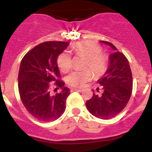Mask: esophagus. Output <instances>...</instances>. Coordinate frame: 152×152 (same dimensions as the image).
<instances>
[{
  "instance_id": "34e87169",
  "label": "esophagus",
  "mask_w": 152,
  "mask_h": 152,
  "mask_svg": "<svg viewBox=\"0 0 152 152\" xmlns=\"http://www.w3.org/2000/svg\"><path fill=\"white\" fill-rule=\"evenodd\" d=\"M71 91H79V92H81L82 91V89H78V88H72L71 89Z\"/></svg>"
}]
</instances>
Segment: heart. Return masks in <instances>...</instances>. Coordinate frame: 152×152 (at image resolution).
Listing matches in <instances>:
<instances>
[{"mask_svg":"<svg viewBox=\"0 0 152 152\" xmlns=\"http://www.w3.org/2000/svg\"><path fill=\"white\" fill-rule=\"evenodd\" d=\"M72 50L76 56L85 57L83 70H73L65 78L66 83L74 87H81L92 78L93 72L99 76L105 73L108 67V56L102 51V48L96 42L82 41L73 44ZM58 67L62 72H67L72 67L71 56L67 51H63L58 56L56 60ZM90 69L91 70H90Z\"/></svg>","mask_w":152,"mask_h":152,"instance_id":"heart-1","label":"heart"}]
</instances>
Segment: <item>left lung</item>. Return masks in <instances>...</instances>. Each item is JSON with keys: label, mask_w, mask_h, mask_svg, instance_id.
Returning a JSON list of instances; mask_svg holds the SVG:
<instances>
[{"label": "left lung", "mask_w": 152, "mask_h": 152, "mask_svg": "<svg viewBox=\"0 0 152 152\" xmlns=\"http://www.w3.org/2000/svg\"><path fill=\"white\" fill-rule=\"evenodd\" d=\"M113 49L110 55V65L105 74L98 80L102 86L98 94L86 102V107L93 115L107 120L115 117L125 108L132 92V74L125 55L118 51L114 45L102 41Z\"/></svg>", "instance_id": "8db88e82"}]
</instances>
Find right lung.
<instances>
[{
	"label": "right lung",
	"mask_w": 152,
	"mask_h": 152,
	"mask_svg": "<svg viewBox=\"0 0 152 152\" xmlns=\"http://www.w3.org/2000/svg\"><path fill=\"white\" fill-rule=\"evenodd\" d=\"M68 44L60 41L42 42L29 50L21 60L18 73L20 99L27 111L41 121L56 120L66 108L70 90L60 80L56 60ZM50 82H54V85L62 91L52 94Z\"/></svg>",
	"instance_id": "right-lung-1"
}]
</instances>
